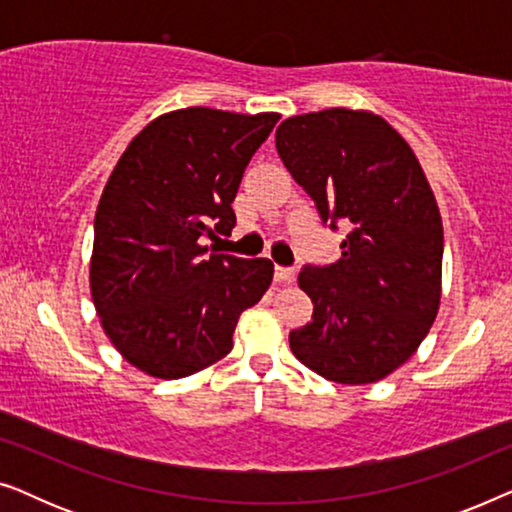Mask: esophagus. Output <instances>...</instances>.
<instances>
[{
	"mask_svg": "<svg viewBox=\"0 0 512 512\" xmlns=\"http://www.w3.org/2000/svg\"><path fill=\"white\" fill-rule=\"evenodd\" d=\"M293 279H296V270H293V268H282V265H277V268H275V282L291 284Z\"/></svg>",
	"mask_w": 512,
	"mask_h": 512,
	"instance_id": "obj_1",
	"label": "esophagus"
}]
</instances>
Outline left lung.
<instances>
[{"label": "left lung", "instance_id": "obj_1", "mask_svg": "<svg viewBox=\"0 0 512 512\" xmlns=\"http://www.w3.org/2000/svg\"><path fill=\"white\" fill-rule=\"evenodd\" d=\"M275 146L324 221L352 223L340 261L298 275L314 312L289 333L291 352L331 382H380L417 352L440 307L443 219L429 179L368 109L291 116Z\"/></svg>", "mask_w": 512, "mask_h": 512}]
</instances>
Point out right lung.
<instances>
[{"label": "right lung", "mask_w": 512, "mask_h": 512, "mask_svg": "<svg viewBox=\"0 0 512 512\" xmlns=\"http://www.w3.org/2000/svg\"><path fill=\"white\" fill-rule=\"evenodd\" d=\"M279 121L275 111L186 107L137 132L95 212L90 296L130 366L179 380L233 349L240 314L272 284L270 258L207 254L230 235L242 174Z\"/></svg>", "instance_id": "obj_1"}]
</instances>
